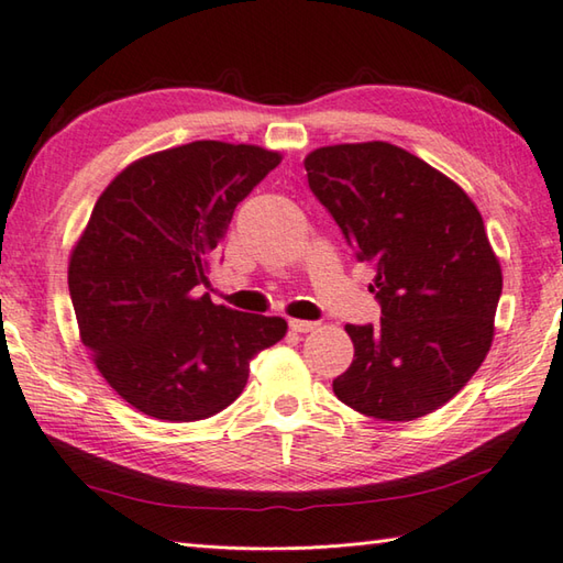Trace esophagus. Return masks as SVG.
<instances>
[{
    "label": "esophagus",
    "instance_id": "obj_1",
    "mask_svg": "<svg viewBox=\"0 0 563 563\" xmlns=\"http://www.w3.org/2000/svg\"><path fill=\"white\" fill-rule=\"evenodd\" d=\"M290 330L292 332H312L317 330V322H310V320H290Z\"/></svg>",
    "mask_w": 563,
    "mask_h": 563
}]
</instances>
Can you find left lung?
Here are the masks:
<instances>
[{
  "instance_id": "obj_1",
  "label": "left lung",
  "mask_w": 563,
  "mask_h": 563,
  "mask_svg": "<svg viewBox=\"0 0 563 563\" xmlns=\"http://www.w3.org/2000/svg\"><path fill=\"white\" fill-rule=\"evenodd\" d=\"M310 189L356 258L374 265L379 324H346L354 360L334 396L382 421H416L451 401L495 336L503 268L473 199L388 142L305 157Z\"/></svg>"
}]
</instances>
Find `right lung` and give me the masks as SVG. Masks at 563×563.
Returning a JSON list of instances; mask_svg holds the SVG:
<instances>
[{
	"label": "right lung",
	"instance_id": "right-lung-1",
	"mask_svg": "<svg viewBox=\"0 0 563 563\" xmlns=\"http://www.w3.org/2000/svg\"><path fill=\"white\" fill-rule=\"evenodd\" d=\"M280 152L199 140L132 162L96 201L70 251L80 342L120 398L189 423L236 401L283 317L213 305L201 285L239 207Z\"/></svg>",
	"mask_w": 563,
	"mask_h": 563
}]
</instances>
